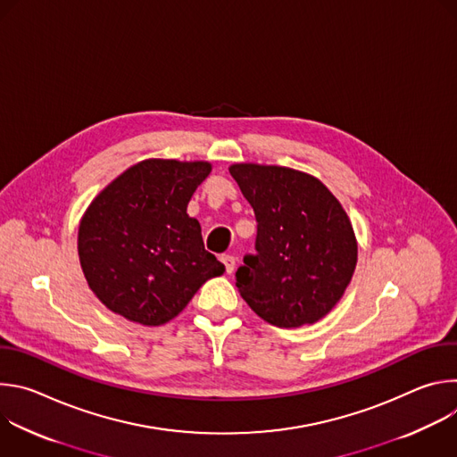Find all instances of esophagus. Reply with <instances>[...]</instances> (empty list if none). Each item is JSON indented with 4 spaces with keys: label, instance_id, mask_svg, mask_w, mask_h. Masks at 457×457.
<instances>
[{
    "label": "esophagus",
    "instance_id": "esophagus-1",
    "mask_svg": "<svg viewBox=\"0 0 457 457\" xmlns=\"http://www.w3.org/2000/svg\"><path fill=\"white\" fill-rule=\"evenodd\" d=\"M220 260H222V264L226 266V273H233V270H235V262H237V258L233 256V254H222L220 256Z\"/></svg>",
    "mask_w": 457,
    "mask_h": 457
}]
</instances>
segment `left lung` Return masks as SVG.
<instances>
[{
	"instance_id": "1",
	"label": "left lung",
	"mask_w": 457,
	"mask_h": 457,
	"mask_svg": "<svg viewBox=\"0 0 457 457\" xmlns=\"http://www.w3.org/2000/svg\"><path fill=\"white\" fill-rule=\"evenodd\" d=\"M256 219L253 254L235 273L247 305L277 328L328 314L349 286L358 245L347 213L318 179L282 166L233 164Z\"/></svg>"
}]
</instances>
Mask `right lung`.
I'll list each match as a JSON object with an SVG mask.
<instances>
[{
	"instance_id": "1",
	"label": "right lung",
	"mask_w": 457,
	"mask_h": 457,
	"mask_svg": "<svg viewBox=\"0 0 457 457\" xmlns=\"http://www.w3.org/2000/svg\"><path fill=\"white\" fill-rule=\"evenodd\" d=\"M210 162L148 159L110 182L79 224L78 249L90 289L113 312L143 325L175 318L226 268L204 249L186 213Z\"/></svg>"
}]
</instances>
